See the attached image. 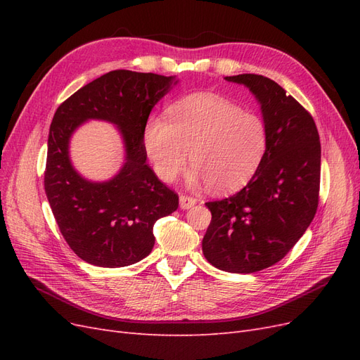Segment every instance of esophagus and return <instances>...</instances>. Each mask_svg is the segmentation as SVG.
Masks as SVG:
<instances>
[{
	"label": "esophagus",
	"instance_id": "esophagus-1",
	"mask_svg": "<svg viewBox=\"0 0 360 360\" xmlns=\"http://www.w3.org/2000/svg\"><path fill=\"white\" fill-rule=\"evenodd\" d=\"M195 202H197V200L192 198V197H188V195H181V197H180V207L183 210L191 209V207L195 205Z\"/></svg>",
	"mask_w": 360,
	"mask_h": 360
}]
</instances>
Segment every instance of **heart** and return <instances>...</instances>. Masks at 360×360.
<instances>
[{
    "mask_svg": "<svg viewBox=\"0 0 360 360\" xmlns=\"http://www.w3.org/2000/svg\"><path fill=\"white\" fill-rule=\"evenodd\" d=\"M267 126L259 115L216 94H195L169 110V122L151 117L143 143L156 176L172 183L193 167L189 184L209 183L225 193L252 179L267 150Z\"/></svg>",
    "mask_w": 360,
    "mask_h": 360,
    "instance_id": "b5f03b06",
    "label": "heart"
}]
</instances>
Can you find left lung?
Listing matches in <instances>:
<instances>
[{"label": "left lung", "instance_id": "1", "mask_svg": "<svg viewBox=\"0 0 360 360\" xmlns=\"http://www.w3.org/2000/svg\"><path fill=\"white\" fill-rule=\"evenodd\" d=\"M255 94L267 126V150L246 186L205 202L212 222L202 254L219 270L254 274L284 258L307 231L319 207L321 146L304 108L266 76H225Z\"/></svg>", "mask_w": 360, "mask_h": 360}]
</instances>
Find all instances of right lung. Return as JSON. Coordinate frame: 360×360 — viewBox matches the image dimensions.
Segmentation results:
<instances>
[{"instance_id": "add662e5", "label": "right lung", "mask_w": 360, "mask_h": 360, "mask_svg": "<svg viewBox=\"0 0 360 360\" xmlns=\"http://www.w3.org/2000/svg\"><path fill=\"white\" fill-rule=\"evenodd\" d=\"M174 84V76L112 70L73 93L52 118L45 192L64 240L86 263H138L155 246V222L177 210L179 195L148 167L143 143L151 110ZM86 119L110 121L124 136L127 162L108 182L85 181L71 167L68 141Z\"/></svg>"}]
</instances>
